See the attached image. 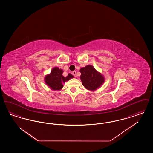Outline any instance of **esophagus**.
Listing matches in <instances>:
<instances>
[{
  "label": "esophagus",
  "mask_w": 153,
  "mask_h": 153,
  "mask_svg": "<svg viewBox=\"0 0 153 153\" xmlns=\"http://www.w3.org/2000/svg\"><path fill=\"white\" fill-rule=\"evenodd\" d=\"M72 74L74 77H77V74H76V71H73L72 72Z\"/></svg>",
  "instance_id": "1"
}]
</instances>
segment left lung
I'll return each mask as SVG.
<instances>
[{"mask_svg": "<svg viewBox=\"0 0 153 153\" xmlns=\"http://www.w3.org/2000/svg\"><path fill=\"white\" fill-rule=\"evenodd\" d=\"M80 72L82 84L88 90L95 91L104 82V78L102 74L98 72L91 65L81 68Z\"/></svg>", "mask_w": 153, "mask_h": 153, "instance_id": "8db88e82", "label": "left lung"}]
</instances>
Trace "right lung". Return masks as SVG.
Masks as SVG:
<instances>
[{
  "instance_id": "add662e5",
  "label": "right lung",
  "mask_w": 153,
  "mask_h": 153,
  "mask_svg": "<svg viewBox=\"0 0 153 153\" xmlns=\"http://www.w3.org/2000/svg\"><path fill=\"white\" fill-rule=\"evenodd\" d=\"M62 69H59L57 67L54 68L51 73L45 76V83L53 90L61 89L63 87V83L73 78V76L70 73L66 77H64L62 76Z\"/></svg>"
}]
</instances>
